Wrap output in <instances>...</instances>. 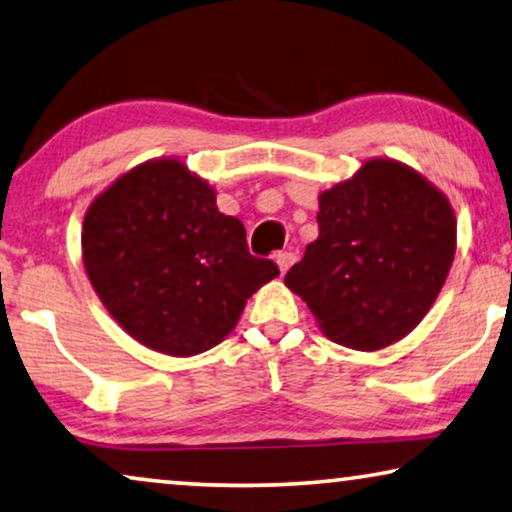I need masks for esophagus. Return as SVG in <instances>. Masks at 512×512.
<instances>
[{
	"mask_svg": "<svg viewBox=\"0 0 512 512\" xmlns=\"http://www.w3.org/2000/svg\"><path fill=\"white\" fill-rule=\"evenodd\" d=\"M276 262H278V269H280V273H287L289 266H292V264L296 262V253H294L292 248H289V250H282V253H278V255H276Z\"/></svg>",
	"mask_w": 512,
	"mask_h": 512,
	"instance_id": "esophagus-1",
	"label": "esophagus"
}]
</instances>
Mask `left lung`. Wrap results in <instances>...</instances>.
Instances as JSON below:
<instances>
[{"mask_svg": "<svg viewBox=\"0 0 512 512\" xmlns=\"http://www.w3.org/2000/svg\"><path fill=\"white\" fill-rule=\"evenodd\" d=\"M319 236L285 285L338 345L377 352L432 308L455 257L446 195L391 158L368 160L319 195Z\"/></svg>", "mask_w": 512, "mask_h": 512, "instance_id": "obj_1", "label": "left lung"}]
</instances>
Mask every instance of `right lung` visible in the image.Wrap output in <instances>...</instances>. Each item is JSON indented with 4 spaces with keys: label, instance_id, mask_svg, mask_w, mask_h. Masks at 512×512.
<instances>
[{
    "label": "right lung",
    "instance_id": "obj_1",
    "mask_svg": "<svg viewBox=\"0 0 512 512\" xmlns=\"http://www.w3.org/2000/svg\"><path fill=\"white\" fill-rule=\"evenodd\" d=\"M82 259L121 329L170 356L223 342L250 296L280 273L250 255L241 220L220 213L209 183L174 158L137 165L96 197Z\"/></svg>",
    "mask_w": 512,
    "mask_h": 512
}]
</instances>
